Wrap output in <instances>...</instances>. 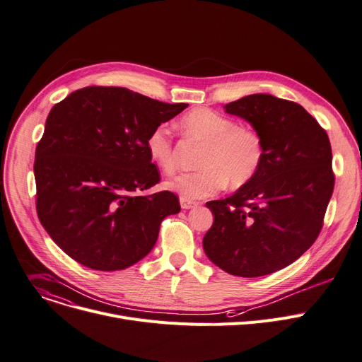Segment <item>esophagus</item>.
Instances as JSON below:
<instances>
[{
	"label": "esophagus",
	"mask_w": 362,
	"mask_h": 362,
	"mask_svg": "<svg viewBox=\"0 0 362 362\" xmlns=\"http://www.w3.org/2000/svg\"><path fill=\"white\" fill-rule=\"evenodd\" d=\"M180 206H182L183 209H192V208L198 206V202L186 199V198H180Z\"/></svg>",
	"instance_id": "1"
}]
</instances>
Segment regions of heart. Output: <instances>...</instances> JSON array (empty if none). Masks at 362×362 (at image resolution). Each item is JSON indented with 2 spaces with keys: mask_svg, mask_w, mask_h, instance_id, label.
Returning a JSON list of instances; mask_svg holds the SVG:
<instances>
[{
  "mask_svg": "<svg viewBox=\"0 0 362 362\" xmlns=\"http://www.w3.org/2000/svg\"><path fill=\"white\" fill-rule=\"evenodd\" d=\"M185 135L204 142L198 170L183 172L167 180V187L182 198L201 199L214 195L227 183L233 187L247 185L259 173L264 147L253 128L238 127L235 120L206 107L186 113L179 122ZM146 148L150 160L163 172L176 167V154L170 132L158 125L147 136Z\"/></svg>",
  "mask_w": 362,
  "mask_h": 362,
  "instance_id": "heart-1",
  "label": "heart"
}]
</instances>
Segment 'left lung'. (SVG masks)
<instances>
[{
  "mask_svg": "<svg viewBox=\"0 0 362 362\" xmlns=\"http://www.w3.org/2000/svg\"><path fill=\"white\" fill-rule=\"evenodd\" d=\"M224 109L260 134L264 158L253 180L206 202L214 224L204 250L231 275H269L308 250L323 227L334 186L329 136L303 106L272 94H250Z\"/></svg>",
  "mask_w": 362,
  "mask_h": 362,
  "instance_id": "left-lung-1",
  "label": "left lung"
}]
</instances>
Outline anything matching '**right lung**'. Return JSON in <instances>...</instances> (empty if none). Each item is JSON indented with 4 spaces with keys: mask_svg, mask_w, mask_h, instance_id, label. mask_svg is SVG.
Segmentation results:
<instances>
[{
    "mask_svg": "<svg viewBox=\"0 0 362 362\" xmlns=\"http://www.w3.org/2000/svg\"><path fill=\"white\" fill-rule=\"evenodd\" d=\"M187 107L124 87H84L47 115L36 147V211L43 228L74 260L120 271L154 247L160 224L180 211L160 182L146 141L150 131Z\"/></svg>",
    "mask_w": 362,
    "mask_h": 362,
    "instance_id": "right-lung-1",
    "label": "right lung"
}]
</instances>
